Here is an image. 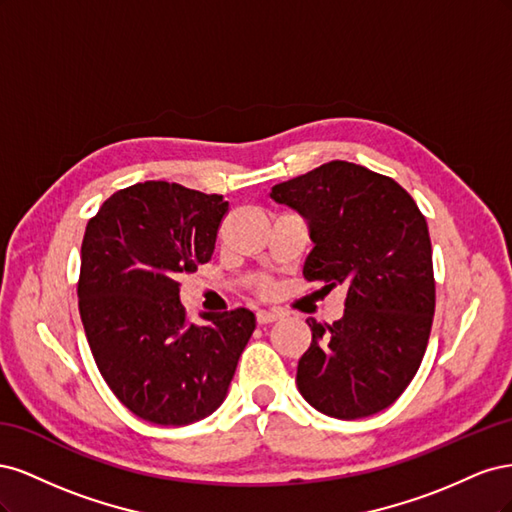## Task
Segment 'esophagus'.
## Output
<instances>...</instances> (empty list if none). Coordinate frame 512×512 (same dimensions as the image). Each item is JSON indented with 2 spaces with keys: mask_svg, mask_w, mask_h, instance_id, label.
<instances>
[{
  "mask_svg": "<svg viewBox=\"0 0 512 512\" xmlns=\"http://www.w3.org/2000/svg\"><path fill=\"white\" fill-rule=\"evenodd\" d=\"M280 318H282V314L275 312V309H258V312H256V320L260 324H271V322L280 320Z\"/></svg>",
  "mask_w": 512,
  "mask_h": 512,
  "instance_id": "obj_1",
  "label": "esophagus"
}]
</instances>
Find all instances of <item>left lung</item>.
I'll return each mask as SVG.
<instances>
[{"label": "left lung", "mask_w": 512, "mask_h": 512, "mask_svg": "<svg viewBox=\"0 0 512 512\" xmlns=\"http://www.w3.org/2000/svg\"><path fill=\"white\" fill-rule=\"evenodd\" d=\"M271 198L307 220L305 280L346 286L342 318L307 320L301 395L344 421L389 408L421 367L436 309L425 215L397 181L344 160L273 185Z\"/></svg>", "instance_id": "left-lung-1"}]
</instances>
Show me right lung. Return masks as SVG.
I'll use <instances>...</instances> for the list:
<instances>
[{
	"label": "right lung",
	"instance_id": "1",
	"mask_svg": "<svg viewBox=\"0 0 512 512\" xmlns=\"http://www.w3.org/2000/svg\"><path fill=\"white\" fill-rule=\"evenodd\" d=\"M220 194L145 181L104 200L81 245L79 312L102 378L143 421L188 425L224 401L256 329L245 307L194 324L179 280L211 260Z\"/></svg>",
	"mask_w": 512,
	"mask_h": 512
}]
</instances>
